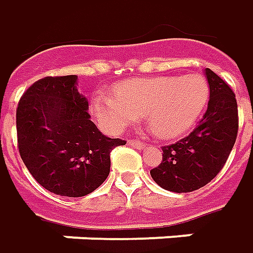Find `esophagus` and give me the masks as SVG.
<instances>
[{
	"instance_id": "34e87169",
	"label": "esophagus",
	"mask_w": 253,
	"mask_h": 253,
	"mask_svg": "<svg viewBox=\"0 0 253 253\" xmlns=\"http://www.w3.org/2000/svg\"><path fill=\"white\" fill-rule=\"evenodd\" d=\"M128 145L132 147H136V149H145L146 147L143 142H138V140H128Z\"/></svg>"
}]
</instances>
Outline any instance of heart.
<instances>
[{"instance_id": "obj_1", "label": "heart", "mask_w": 253, "mask_h": 253, "mask_svg": "<svg viewBox=\"0 0 253 253\" xmlns=\"http://www.w3.org/2000/svg\"><path fill=\"white\" fill-rule=\"evenodd\" d=\"M209 99V83L199 74L154 76L118 84L114 97L97 94L91 113L110 133H121L145 115L157 138L175 139L198 124Z\"/></svg>"}]
</instances>
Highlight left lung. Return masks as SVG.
<instances>
[{"label": "left lung", "mask_w": 253, "mask_h": 253, "mask_svg": "<svg viewBox=\"0 0 253 253\" xmlns=\"http://www.w3.org/2000/svg\"><path fill=\"white\" fill-rule=\"evenodd\" d=\"M210 87L208 110L188 136L162 147L160 166L150 170L157 185L184 194L209 184L224 167L238 133L235 94L211 69L205 71Z\"/></svg>", "instance_id": "1"}]
</instances>
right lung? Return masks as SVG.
<instances>
[{
	"label": "right lung",
	"instance_id": "1",
	"mask_svg": "<svg viewBox=\"0 0 253 253\" xmlns=\"http://www.w3.org/2000/svg\"><path fill=\"white\" fill-rule=\"evenodd\" d=\"M76 75L45 76L20 97L18 147L29 172L59 196L79 198L97 189L110 174V152L125 145L103 135L76 89Z\"/></svg>",
	"mask_w": 253,
	"mask_h": 253
}]
</instances>
